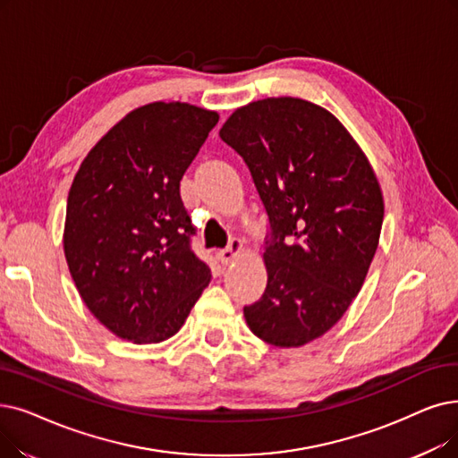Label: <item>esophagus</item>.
I'll return each mask as SVG.
<instances>
[{"mask_svg": "<svg viewBox=\"0 0 458 458\" xmlns=\"http://www.w3.org/2000/svg\"><path fill=\"white\" fill-rule=\"evenodd\" d=\"M243 250V245H242V240H230V245L226 247V249H223V250H218L216 252V258H218V262H221L223 266H228V264H232L237 256H240V252Z\"/></svg>", "mask_w": 458, "mask_h": 458, "instance_id": "obj_1", "label": "esophagus"}]
</instances>
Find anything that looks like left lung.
<instances>
[{
	"mask_svg": "<svg viewBox=\"0 0 458 458\" xmlns=\"http://www.w3.org/2000/svg\"><path fill=\"white\" fill-rule=\"evenodd\" d=\"M269 221L264 295L243 309L262 341L297 348L329 331L360 293L384 223V198L361 148L326 108L271 97L221 129Z\"/></svg>",
	"mask_w": 458,
	"mask_h": 458,
	"instance_id": "8db88e82",
	"label": "left lung"
}]
</instances>
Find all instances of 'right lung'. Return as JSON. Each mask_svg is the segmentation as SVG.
Returning <instances> with one entry per match:
<instances>
[{"mask_svg":"<svg viewBox=\"0 0 458 458\" xmlns=\"http://www.w3.org/2000/svg\"><path fill=\"white\" fill-rule=\"evenodd\" d=\"M218 114L151 103L88 153L67 198L64 249L78 293L119 339L163 343L182 329L211 271L191 249L196 228L180 182Z\"/></svg>","mask_w":458,"mask_h":458,"instance_id":"right-lung-1","label":"right lung"}]
</instances>
